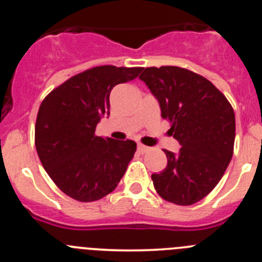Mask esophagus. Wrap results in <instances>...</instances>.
Here are the masks:
<instances>
[{
    "instance_id": "esophagus-1",
    "label": "esophagus",
    "mask_w": 262,
    "mask_h": 262,
    "mask_svg": "<svg viewBox=\"0 0 262 262\" xmlns=\"http://www.w3.org/2000/svg\"><path fill=\"white\" fill-rule=\"evenodd\" d=\"M138 150L141 153H146V152H148V150H149V147L143 146V144H138Z\"/></svg>"
}]
</instances>
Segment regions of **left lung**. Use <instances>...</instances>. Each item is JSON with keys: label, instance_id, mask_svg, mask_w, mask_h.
<instances>
[{"label": "left lung", "instance_id": "obj_1", "mask_svg": "<svg viewBox=\"0 0 262 262\" xmlns=\"http://www.w3.org/2000/svg\"><path fill=\"white\" fill-rule=\"evenodd\" d=\"M171 123L168 133L180 143L165 150L167 166L152 173L155 189L167 202L191 205L207 196L233 156L236 119L231 104L203 76L173 66L149 67L139 76Z\"/></svg>", "mask_w": 262, "mask_h": 262}]
</instances>
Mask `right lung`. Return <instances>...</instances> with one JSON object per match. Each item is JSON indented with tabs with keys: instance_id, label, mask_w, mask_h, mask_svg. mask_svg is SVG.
<instances>
[{
	"instance_id": "right-lung-1",
	"label": "right lung",
	"mask_w": 262,
	"mask_h": 262,
	"mask_svg": "<svg viewBox=\"0 0 262 262\" xmlns=\"http://www.w3.org/2000/svg\"><path fill=\"white\" fill-rule=\"evenodd\" d=\"M143 68L100 66L73 76L43 100L35 147L49 178L64 194L89 203L118 186L137 149L136 142L95 136L110 114L113 87L134 80Z\"/></svg>"
}]
</instances>
